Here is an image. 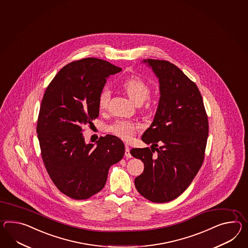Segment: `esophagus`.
I'll list each match as a JSON object with an SVG mask.
<instances>
[{"label":"esophagus","instance_id":"1","mask_svg":"<svg viewBox=\"0 0 248 248\" xmlns=\"http://www.w3.org/2000/svg\"><path fill=\"white\" fill-rule=\"evenodd\" d=\"M124 156L126 157H133L132 156V154L130 153V148H129V146L125 145V152H124Z\"/></svg>","mask_w":248,"mask_h":248}]
</instances>
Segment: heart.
I'll return each instance as SVG.
<instances>
[{
  "label": "heart",
  "instance_id": "obj_1",
  "mask_svg": "<svg viewBox=\"0 0 248 248\" xmlns=\"http://www.w3.org/2000/svg\"><path fill=\"white\" fill-rule=\"evenodd\" d=\"M122 86L126 92L127 95L136 105H140L141 103L144 102L151 93V88L149 84L144 79L137 76H133L125 79ZM110 97V91L108 88H104L98 96V108L101 110L107 108L108 106ZM139 129L138 124L126 120H117L108 126L110 133L124 140H130L132 139L136 131Z\"/></svg>",
  "mask_w": 248,
  "mask_h": 248
}]
</instances>
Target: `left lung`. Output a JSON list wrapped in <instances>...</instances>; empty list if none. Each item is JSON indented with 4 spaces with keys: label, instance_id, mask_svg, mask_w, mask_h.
<instances>
[{
    "label": "left lung",
    "instance_id": "1",
    "mask_svg": "<svg viewBox=\"0 0 248 248\" xmlns=\"http://www.w3.org/2000/svg\"><path fill=\"white\" fill-rule=\"evenodd\" d=\"M143 62L158 79L160 97L154 120L141 137L151 149L135 148L130 153L144 164L142 174L134 180L137 191L162 203L177 198L197 175L204 159L209 123L199 89L178 67L165 60Z\"/></svg>",
    "mask_w": 248,
    "mask_h": 248
}]
</instances>
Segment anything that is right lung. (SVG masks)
<instances>
[{
  "label": "right lung",
  "mask_w": 248,
  "mask_h": 248,
  "mask_svg": "<svg viewBox=\"0 0 248 248\" xmlns=\"http://www.w3.org/2000/svg\"><path fill=\"white\" fill-rule=\"evenodd\" d=\"M121 71L97 58L75 61L61 69L44 94L36 125L43 161L55 186L73 199L101 191L110 167L124 157V144L116 136L87 144L82 134L99 115L107 79Z\"/></svg>",
  "instance_id": "add662e5"
}]
</instances>
